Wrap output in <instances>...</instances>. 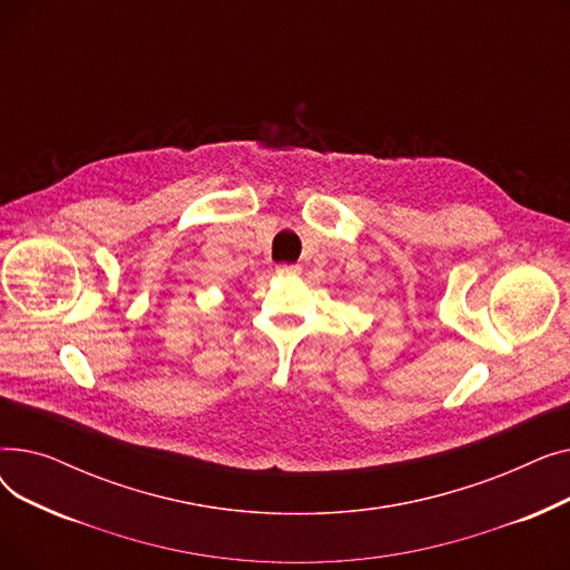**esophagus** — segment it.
<instances>
[{"instance_id":"1","label":"esophagus","mask_w":570,"mask_h":570,"mask_svg":"<svg viewBox=\"0 0 570 570\" xmlns=\"http://www.w3.org/2000/svg\"><path fill=\"white\" fill-rule=\"evenodd\" d=\"M277 275H282V277H295V275H301V265H295V263H279V265H277Z\"/></svg>"}]
</instances>
